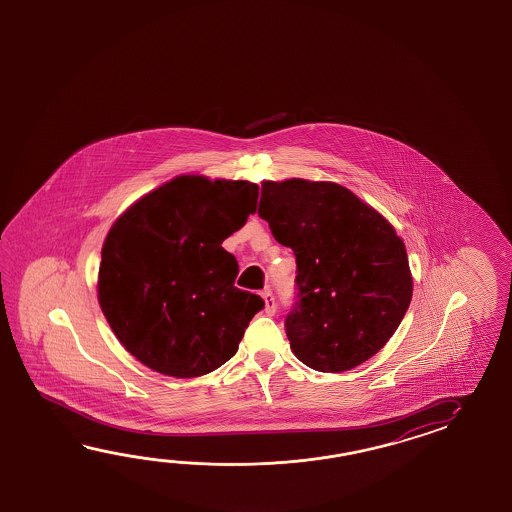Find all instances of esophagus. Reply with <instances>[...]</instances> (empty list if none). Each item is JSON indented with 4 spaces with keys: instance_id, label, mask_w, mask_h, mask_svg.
Masks as SVG:
<instances>
[{
    "instance_id": "esophagus-1",
    "label": "esophagus",
    "mask_w": 512,
    "mask_h": 512,
    "mask_svg": "<svg viewBox=\"0 0 512 512\" xmlns=\"http://www.w3.org/2000/svg\"><path fill=\"white\" fill-rule=\"evenodd\" d=\"M263 302H265V313L267 315H274L276 313V302H274V296H272L271 289H265L263 293Z\"/></svg>"
}]
</instances>
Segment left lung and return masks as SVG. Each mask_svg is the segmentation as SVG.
I'll list each match as a JSON object with an SVG mask.
<instances>
[{"instance_id": "1", "label": "left lung", "mask_w": 512, "mask_h": 512, "mask_svg": "<svg viewBox=\"0 0 512 512\" xmlns=\"http://www.w3.org/2000/svg\"><path fill=\"white\" fill-rule=\"evenodd\" d=\"M258 214L296 256L298 302L285 318L296 359L340 373L371 359L412 302L406 247L388 219L329 181H263Z\"/></svg>"}]
</instances>
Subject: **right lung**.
I'll list each match as a JSON object with an SVG mask.
<instances>
[{
	"instance_id": "add662e5",
	"label": "right lung",
	"mask_w": 512,
	"mask_h": 512,
	"mask_svg": "<svg viewBox=\"0 0 512 512\" xmlns=\"http://www.w3.org/2000/svg\"><path fill=\"white\" fill-rule=\"evenodd\" d=\"M256 203L249 181L179 175L109 229L98 304L120 344L150 370L190 379L236 355L263 300L234 285L238 261L221 243Z\"/></svg>"
}]
</instances>
